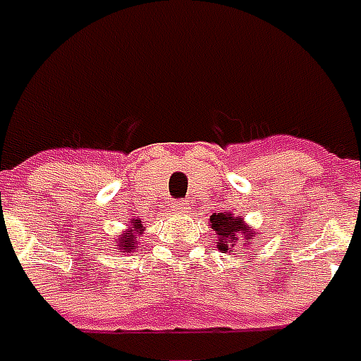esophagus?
Instances as JSON below:
<instances>
[{
	"instance_id": "1",
	"label": "esophagus",
	"mask_w": 361,
	"mask_h": 361,
	"mask_svg": "<svg viewBox=\"0 0 361 361\" xmlns=\"http://www.w3.org/2000/svg\"><path fill=\"white\" fill-rule=\"evenodd\" d=\"M186 200H173L171 202V207H173V211H178V213H183V211H186Z\"/></svg>"
}]
</instances>
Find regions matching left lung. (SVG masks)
Returning a JSON list of instances; mask_svg holds the SVG:
<instances>
[{
  "instance_id": "left-lung-1",
  "label": "left lung",
  "mask_w": 361,
  "mask_h": 361,
  "mask_svg": "<svg viewBox=\"0 0 361 361\" xmlns=\"http://www.w3.org/2000/svg\"><path fill=\"white\" fill-rule=\"evenodd\" d=\"M211 228L215 230L216 235V247L221 249L222 253H228L235 247L238 243V235L243 234L245 240H251L257 232H249V228L243 224L242 219L232 216L230 213H213L211 215Z\"/></svg>"
}]
</instances>
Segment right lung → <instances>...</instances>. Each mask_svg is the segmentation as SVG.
<instances>
[{
  "instance_id": "add662e5",
  "label": "right lung",
  "mask_w": 361,
  "mask_h": 361,
  "mask_svg": "<svg viewBox=\"0 0 361 361\" xmlns=\"http://www.w3.org/2000/svg\"><path fill=\"white\" fill-rule=\"evenodd\" d=\"M142 228V224H140L139 221H135L131 224V228L126 230L123 234H121V238H118V247L121 253H129V251H135V232H139V230Z\"/></svg>"
}]
</instances>
